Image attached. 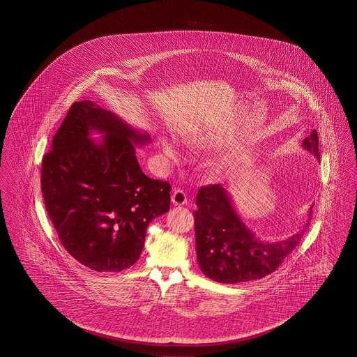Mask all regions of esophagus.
<instances>
[{"instance_id": "1", "label": "esophagus", "mask_w": 357, "mask_h": 357, "mask_svg": "<svg viewBox=\"0 0 357 357\" xmlns=\"http://www.w3.org/2000/svg\"><path fill=\"white\" fill-rule=\"evenodd\" d=\"M174 206H184L187 203V195L182 190H175L172 195Z\"/></svg>"}]
</instances>
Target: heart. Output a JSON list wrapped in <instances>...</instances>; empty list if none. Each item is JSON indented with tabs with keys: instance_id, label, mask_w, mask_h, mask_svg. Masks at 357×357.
<instances>
[{
	"instance_id": "1",
	"label": "heart",
	"mask_w": 357,
	"mask_h": 357,
	"mask_svg": "<svg viewBox=\"0 0 357 357\" xmlns=\"http://www.w3.org/2000/svg\"><path fill=\"white\" fill-rule=\"evenodd\" d=\"M163 151H165V154L170 160H178L179 158V151H176L175 146H174L173 144H170V142H165L163 144Z\"/></svg>"
}]
</instances>
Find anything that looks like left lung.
I'll return each mask as SVG.
<instances>
[{"instance_id": "1", "label": "left lung", "mask_w": 357, "mask_h": 357, "mask_svg": "<svg viewBox=\"0 0 357 357\" xmlns=\"http://www.w3.org/2000/svg\"><path fill=\"white\" fill-rule=\"evenodd\" d=\"M303 148L319 161L317 130L303 141ZM196 257L206 278L225 284L258 280L281 264L301 241L305 227L292 237L267 242L250 229L221 184L202 187L196 196ZM312 213V209L309 211Z\"/></svg>"}]
</instances>
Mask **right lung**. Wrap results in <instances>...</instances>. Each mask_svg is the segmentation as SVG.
Wrapping results in <instances>:
<instances>
[{
  "mask_svg": "<svg viewBox=\"0 0 357 357\" xmlns=\"http://www.w3.org/2000/svg\"><path fill=\"white\" fill-rule=\"evenodd\" d=\"M93 132L102 136L91 139ZM146 132L91 100L75 102L42 163L44 204L65 250L98 272L135 264L153 218L170 209V184L142 173Z\"/></svg>",
  "mask_w": 357,
  "mask_h": 357,
  "instance_id": "right-lung-1",
  "label": "right lung"
}]
</instances>
